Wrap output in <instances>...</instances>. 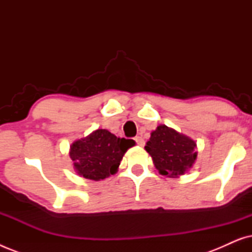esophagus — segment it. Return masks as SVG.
<instances>
[{"instance_id":"esophagus-1","label":"esophagus","mask_w":252,"mask_h":252,"mask_svg":"<svg viewBox=\"0 0 252 252\" xmlns=\"http://www.w3.org/2000/svg\"><path fill=\"white\" fill-rule=\"evenodd\" d=\"M134 140H135V142H136V144H139V146H144V139L142 136H135L134 137Z\"/></svg>"}]
</instances>
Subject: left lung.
I'll use <instances>...</instances> for the list:
<instances>
[{
  "label": "left lung",
  "mask_w": 252,
  "mask_h": 252,
  "mask_svg": "<svg viewBox=\"0 0 252 252\" xmlns=\"http://www.w3.org/2000/svg\"><path fill=\"white\" fill-rule=\"evenodd\" d=\"M195 148V141L160 125L151 133L144 149L149 153L160 174L173 178L184 174L192 166L197 157Z\"/></svg>",
  "instance_id": "obj_1"
}]
</instances>
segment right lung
<instances>
[{"instance_id": "obj_1", "label": "right lung", "mask_w": 252, "mask_h": 252, "mask_svg": "<svg viewBox=\"0 0 252 252\" xmlns=\"http://www.w3.org/2000/svg\"><path fill=\"white\" fill-rule=\"evenodd\" d=\"M135 142L117 137L106 129H97L71 146L70 157L79 175L89 180H103L115 174L127 149Z\"/></svg>"}]
</instances>
